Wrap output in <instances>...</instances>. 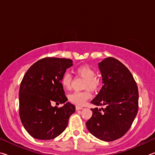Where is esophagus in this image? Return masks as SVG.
<instances>
[{
    "instance_id": "obj_1",
    "label": "esophagus",
    "mask_w": 155,
    "mask_h": 155,
    "mask_svg": "<svg viewBox=\"0 0 155 155\" xmlns=\"http://www.w3.org/2000/svg\"><path fill=\"white\" fill-rule=\"evenodd\" d=\"M75 109H76V110H82L83 107H81V106H78V105H77V106L75 107Z\"/></svg>"
}]
</instances>
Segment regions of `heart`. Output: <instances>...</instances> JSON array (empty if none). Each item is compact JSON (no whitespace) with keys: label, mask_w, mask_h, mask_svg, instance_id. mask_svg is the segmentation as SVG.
<instances>
[{"label":"heart","mask_w":155,"mask_h":155,"mask_svg":"<svg viewBox=\"0 0 155 155\" xmlns=\"http://www.w3.org/2000/svg\"><path fill=\"white\" fill-rule=\"evenodd\" d=\"M75 73L79 77L85 79L83 88L87 89L82 92H75L68 96V100L77 105H84L86 101L91 98V94L89 90L96 92L101 86V81L96 76V71L93 68L88 64L80 65L75 69ZM72 78L69 73H64L61 79V84L65 90H70L71 88Z\"/></svg>","instance_id":"b5f03b06"}]
</instances>
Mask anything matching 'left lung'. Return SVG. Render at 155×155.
<instances>
[{
  "label": "left lung",
  "instance_id": "1",
  "mask_svg": "<svg viewBox=\"0 0 155 155\" xmlns=\"http://www.w3.org/2000/svg\"><path fill=\"white\" fill-rule=\"evenodd\" d=\"M103 83L101 91L92 104L106 105L100 112L91 109L93 116L86 122L88 131L99 139L118 140L131 127L138 111L139 93L129 70L118 60L108 57L99 63Z\"/></svg>",
  "mask_w": 155,
  "mask_h": 155
}]
</instances>
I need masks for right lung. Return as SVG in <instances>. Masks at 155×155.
Wrapping results in <instances>:
<instances>
[{
	"mask_svg": "<svg viewBox=\"0 0 155 155\" xmlns=\"http://www.w3.org/2000/svg\"><path fill=\"white\" fill-rule=\"evenodd\" d=\"M72 65L71 59L46 57L35 62L24 75L19 91V114L32 137L51 140L66 129L75 105L67 102L58 107L51 104L67 101L61 79Z\"/></svg>",
	"mask_w": 155,
	"mask_h": 155,
	"instance_id": "1",
	"label": "right lung"
}]
</instances>
